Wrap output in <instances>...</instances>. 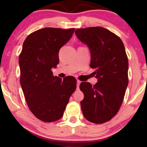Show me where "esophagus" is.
I'll use <instances>...</instances> for the list:
<instances>
[{"label": "esophagus", "instance_id": "1", "mask_svg": "<svg viewBox=\"0 0 147 147\" xmlns=\"http://www.w3.org/2000/svg\"><path fill=\"white\" fill-rule=\"evenodd\" d=\"M80 83H81V82H80V80H77V89H78V90L79 89V88H80Z\"/></svg>", "mask_w": 147, "mask_h": 147}]
</instances>
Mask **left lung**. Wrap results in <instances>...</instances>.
<instances>
[{
	"label": "left lung",
	"instance_id": "obj_1",
	"mask_svg": "<svg viewBox=\"0 0 147 147\" xmlns=\"http://www.w3.org/2000/svg\"><path fill=\"white\" fill-rule=\"evenodd\" d=\"M75 33L89 47L90 67L98 82L92 86L82 82L84 94L80 102L83 114L88 121L102 124L109 121L121 106L128 84V61L123 42L119 37L102 27L78 29Z\"/></svg>",
	"mask_w": 147,
	"mask_h": 147
}]
</instances>
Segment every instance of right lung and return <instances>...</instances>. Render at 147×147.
<instances>
[{"instance_id": "1", "label": "right lung", "mask_w": 147, "mask_h": 147, "mask_svg": "<svg viewBox=\"0 0 147 147\" xmlns=\"http://www.w3.org/2000/svg\"><path fill=\"white\" fill-rule=\"evenodd\" d=\"M74 31L45 27L30 34L23 43L19 58L20 83L29 110L43 122L61 118L76 89L75 78L69 76L62 80L51 71L59 63V49Z\"/></svg>"}]
</instances>
